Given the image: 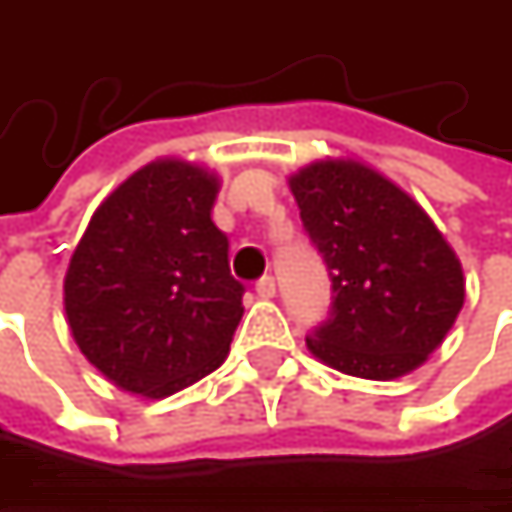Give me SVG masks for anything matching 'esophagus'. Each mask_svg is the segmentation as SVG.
Returning a JSON list of instances; mask_svg holds the SVG:
<instances>
[{
	"instance_id": "34e87169",
	"label": "esophagus",
	"mask_w": 512,
	"mask_h": 512,
	"mask_svg": "<svg viewBox=\"0 0 512 512\" xmlns=\"http://www.w3.org/2000/svg\"><path fill=\"white\" fill-rule=\"evenodd\" d=\"M255 290L260 299H272V296H275V278H272V275H263L255 284Z\"/></svg>"
}]
</instances>
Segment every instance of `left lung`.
Instances as JSON below:
<instances>
[{
  "mask_svg": "<svg viewBox=\"0 0 512 512\" xmlns=\"http://www.w3.org/2000/svg\"><path fill=\"white\" fill-rule=\"evenodd\" d=\"M290 192L335 293L329 320L305 338L311 356L379 382L421 367L465 302L462 263L442 231L356 159H317L290 174Z\"/></svg>",
  "mask_w": 512,
  "mask_h": 512,
  "instance_id": "8db88e82",
  "label": "left lung"
}]
</instances>
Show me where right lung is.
<instances>
[{"mask_svg":"<svg viewBox=\"0 0 512 512\" xmlns=\"http://www.w3.org/2000/svg\"><path fill=\"white\" fill-rule=\"evenodd\" d=\"M216 195L204 165L154 159L94 210L70 257V335L121 391L159 400L228 358L246 287L210 219Z\"/></svg>","mask_w":512,"mask_h":512,"instance_id":"right-lung-1","label":"right lung"}]
</instances>
